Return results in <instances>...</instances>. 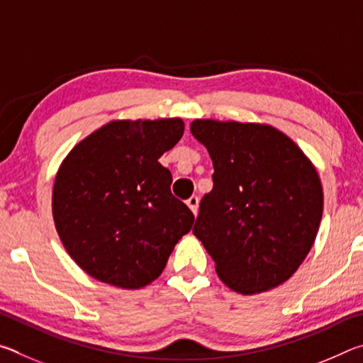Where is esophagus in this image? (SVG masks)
Segmentation results:
<instances>
[{"label":"esophagus","instance_id":"34e87169","mask_svg":"<svg viewBox=\"0 0 363 363\" xmlns=\"http://www.w3.org/2000/svg\"><path fill=\"white\" fill-rule=\"evenodd\" d=\"M199 196H195V195H192L190 196V199L187 200V206L190 208V210H192V213L194 214H196V211H199Z\"/></svg>","mask_w":363,"mask_h":363}]
</instances>
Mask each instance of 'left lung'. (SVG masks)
Listing matches in <instances>:
<instances>
[{"label": "left lung", "instance_id": "left-lung-1", "mask_svg": "<svg viewBox=\"0 0 363 363\" xmlns=\"http://www.w3.org/2000/svg\"><path fill=\"white\" fill-rule=\"evenodd\" d=\"M190 133L213 160V190L200 201L194 235L219 279L242 294L281 285L320 225L323 190L314 164L269 125L195 120Z\"/></svg>", "mask_w": 363, "mask_h": 363}]
</instances>
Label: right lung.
<instances>
[{"mask_svg": "<svg viewBox=\"0 0 363 363\" xmlns=\"http://www.w3.org/2000/svg\"><path fill=\"white\" fill-rule=\"evenodd\" d=\"M181 118L110 121L70 150L52 189L67 253L104 284L136 290L158 279L194 214L171 194L158 158L179 143Z\"/></svg>", "mask_w": 363, "mask_h": 363, "instance_id": "1", "label": "right lung"}]
</instances>
